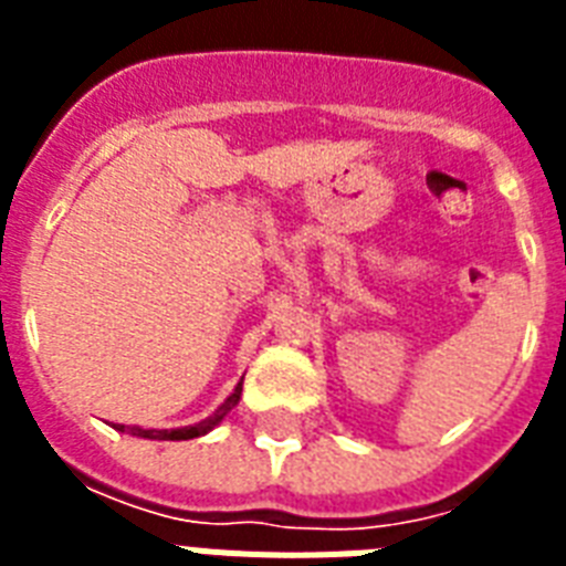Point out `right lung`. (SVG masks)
<instances>
[{
  "label": "right lung",
  "instance_id": "right-lung-1",
  "mask_svg": "<svg viewBox=\"0 0 566 566\" xmlns=\"http://www.w3.org/2000/svg\"><path fill=\"white\" fill-rule=\"evenodd\" d=\"M240 390H243V381H240V385L234 387V394H231L229 399H226V402H222L220 408H217V411L211 413V417H208V420L196 422V426H188V429L155 431V429H132V426H117V429L119 431H128V434H137V438H153V440H190V438H199V434H205V431H211L213 426H217V422H220L222 417H226V413H229L231 408L238 405Z\"/></svg>",
  "mask_w": 566,
  "mask_h": 566
}]
</instances>
